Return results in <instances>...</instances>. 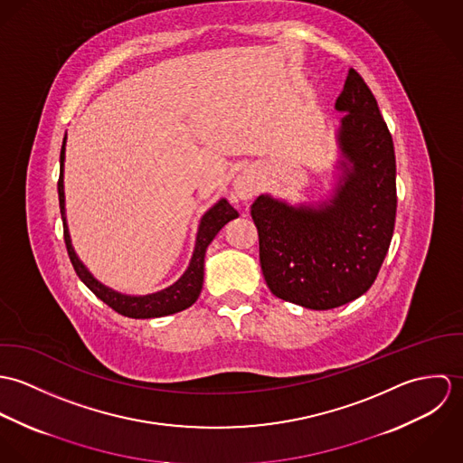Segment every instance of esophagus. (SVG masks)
Listing matches in <instances>:
<instances>
[{
    "label": "esophagus",
    "mask_w": 463,
    "mask_h": 463,
    "mask_svg": "<svg viewBox=\"0 0 463 463\" xmlns=\"http://www.w3.org/2000/svg\"><path fill=\"white\" fill-rule=\"evenodd\" d=\"M233 189H235V194L244 201L253 198L259 191L257 187V178L251 171H244L237 176L235 184H233Z\"/></svg>",
    "instance_id": "esophagus-1"
}]
</instances>
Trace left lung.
Here are the masks:
<instances>
[{"mask_svg": "<svg viewBox=\"0 0 463 463\" xmlns=\"http://www.w3.org/2000/svg\"><path fill=\"white\" fill-rule=\"evenodd\" d=\"M335 107L347 112L338 142L353 164L335 198L319 208H292L269 196L251 204L269 290L312 310L342 307L371 288L396 224L392 135L353 67Z\"/></svg>", "mask_w": 463, "mask_h": 463, "instance_id": "1", "label": "left lung"}]
</instances>
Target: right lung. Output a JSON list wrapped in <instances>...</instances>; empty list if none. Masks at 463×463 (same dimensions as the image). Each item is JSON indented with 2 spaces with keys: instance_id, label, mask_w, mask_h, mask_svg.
I'll return each instance as SVG.
<instances>
[{
  "instance_id": "obj_1",
  "label": "right lung",
  "mask_w": 463,
  "mask_h": 463,
  "mask_svg": "<svg viewBox=\"0 0 463 463\" xmlns=\"http://www.w3.org/2000/svg\"><path fill=\"white\" fill-rule=\"evenodd\" d=\"M64 151H66V137L62 142V149H61V176H59V204H61V213H62V221H64V242H66L67 255L69 260L74 267L78 278L103 301L107 303L112 310H116L118 314L125 316V317H132V319H151V317H164V316H171L176 312H182L185 308H189L191 305L196 303V299L201 294L203 288V274H204V253L208 244L212 242V239L217 235V232L232 219L239 217L237 210L226 201L221 199L215 206H212L201 219L199 224L198 241H196V248H194V255L189 269L185 270V274L169 288L160 290L156 294H149V296H123L118 294L107 287H103L99 281H96L89 270L80 264V260L76 259L72 246H71V239L67 233L66 217H64V180H62V171H64Z\"/></svg>"
}]
</instances>
